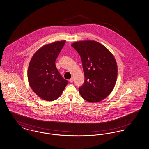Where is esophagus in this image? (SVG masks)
Wrapping results in <instances>:
<instances>
[{"instance_id": "esophagus-1", "label": "esophagus", "mask_w": 149, "mask_h": 149, "mask_svg": "<svg viewBox=\"0 0 149 149\" xmlns=\"http://www.w3.org/2000/svg\"><path fill=\"white\" fill-rule=\"evenodd\" d=\"M74 78H73V77H72V78H71V79H70V81L71 82H72L74 81Z\"/></svg>"}]
</instances>
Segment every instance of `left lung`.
<instances>
[{
	"mask_svg": "<svg viewBox=\"0 0 149 149\" xmlns=\"http://www.w3.org/2000/svg\"><path fill=\"white\" fill-rule=\"evenodd\" d=\"M71 46L81 57L85 78L79 88L81 97L91 103L105 99L117 79V64L113 54L95 41H77Z\"/></svg>",
	"mask_w": 149,
	"mask_h": 149,
	"instance_id": "1",
	"label": "left lung"
}]
</instances>
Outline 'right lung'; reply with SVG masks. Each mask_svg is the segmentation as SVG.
I'll use <instances>...</instances> for the list:
<instances>
[{"label": "right lung", "instance_id": "obj_1", "mask_svg": "<svg viewBox=\"0 0 149 149\" xmlns=\"http://www.w3.org/2000/svg\"><path fill=\"white\" fill-rule=\"evenodd\" d=\"M65 43V40L61 41L43 46L33 55L29 63V84L34 93L45 100L57 99L68 84L55 65Z\"/></svg>", "mask_w": 149, "mask_h": 149}]
</instances>
